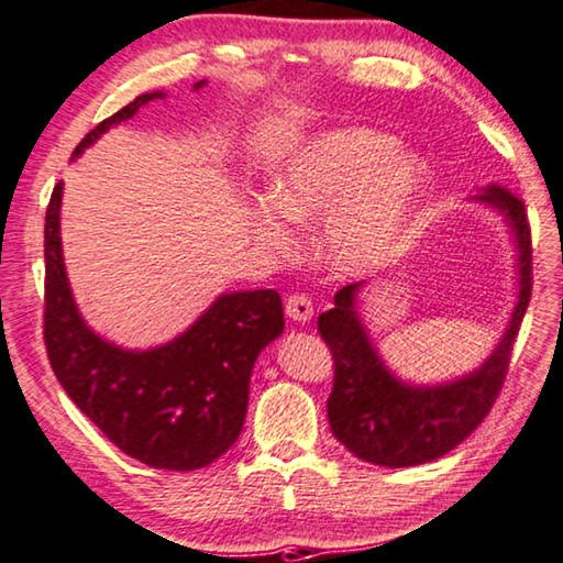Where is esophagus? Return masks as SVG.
Returning a JSON list of instances; mask_svg holds the SVG:
<instances>
[{
    "mask_svg": "<svg viewBox=\"0 0 563 563\" xmlns=\"http://www.w3.org/2000/svg\"><path fill=\"white\" fill-rule=\"evenodd\" d=\"M284 311H287L289 319L303 324V321H309L311 314H314V303H311L307 294H291V297L284 301Z\"/></svg>",
    "mask_w": 563,
    "mask_h": 563,
    "instance_id": "esophagus-1",
    "label": "esophagus"
}]
</instances>
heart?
<instances>
[{"mask_svg":"<svg viewBox=\"0 0 563 563\" xmlns=\"http://www.w3.org/2000/svg\"><path fill=\"white\" fill-rule=\"evenodd\" d=\"M429 162L372 126L327 129L303 142L272 177V197L249 214L262 246L289 254L294 221L319 219L317 252L339 276L382 269L407 246L431 197Z\"/></svg>","mask_w":563,"mask_h":563,"instance_id":"obj_1","label":"heart"}]
</instances>
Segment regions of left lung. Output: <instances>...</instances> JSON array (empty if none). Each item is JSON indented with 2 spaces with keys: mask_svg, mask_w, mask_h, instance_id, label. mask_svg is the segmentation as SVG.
Masks as SVG:
<instances>
[{
  "mask_svg": "<svg viewBox=\"0 0 563 563\" xmlns=\"http://www.w3.org/2000/svg\"><path fill=\"white\" fill-rule=\"evenodd\" d=\"M472 199L499 211L516 246L514 311L492 354L474 372L441 384H411L396 376L358 309L368 282L339 289L334 307L317 321L334 356V389L327 401L331 431L362 462L389 468L434 462L472 434L501 391L531 299V232L523 201L509 189L489 184Z\"/></svg>",
  "mask_w": 563,
  "mask_h": 563,
  "instance_id": "8db88e82",
  "label": "left lung"
}]
</instances>
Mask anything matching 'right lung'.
<instances>
[{
    "label": "right lung",
    "instance_id": "obj_1",
    "mask_svg": "<svg viewBox=\"0 0 563 563\" xmlns=\"http://www.w3.org/2000/svg\"><path fill=\"white\" fill-rule=\"evenodd\" d=\"M207 81L201 79L195 89ZM164 91L140 95L97 124L71 159ZM59 181L44 221V344L64 391L126 456L152 468L195 472L242 434L249 379L262 349L284 331L274 289L219 294L195 324L154 349L107 342L79 314L64 269Z\"/></svg>",
    "mask_w": 563,
    "mask_h": 563
}]
</instances>
